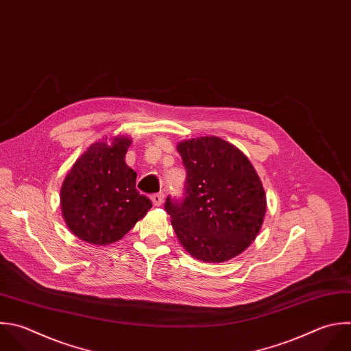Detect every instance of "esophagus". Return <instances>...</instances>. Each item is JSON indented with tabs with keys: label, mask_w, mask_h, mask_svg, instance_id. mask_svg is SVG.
Masks as SVG:
<instances>
[{
	"label": "esophagus",
	"mask_w": 351,
	"mask_h": 351,
	"mask_svg": "<svg viewBox=\"0 0 351 351\" xmlns=\"http://www.w3.org/2000/svg\"><path fill=\"white\" fill-rule=\"evenodd\" d=\"M151 200H152V203H154L155 207H159V206H162V203H163V200H165V195H163V193H156V195H154V196L151 197Z\"/></svg>",
	"instance_id": "esophagus-1"
}]
</instances>
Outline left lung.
Instances as JSON below:
<instances>
[{"mask_svg": "<svg viewBox=\"0 0 351 351\" xmlns=\"http://www.w3.org/2000/svg\"><path fill=\"white\" fill-rule=\"evenodd\" d=\"M186 170L185 197L165 210L178 241L193 258L226 262L258 236L266 214V193L248 158L233 144L204 136L177 144Z\"/></svg>", "mask_w": 351, "mask_h": 351, "instance_id": "1", "label": "left lung"}]
</instances>
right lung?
<instances>
[{"label": "right lung", "instance_id": "1", "mask_svg": "<svg viewBox=\"0 0 351 351\" xmlns=\"http://www.w3.org/2000/svg\"><path fill=\"white\" fill-rule=\"evenodd\" d=\"M130 144L128 136L93 143L62 184L63 218L85 243L110 245L121 240L152 207L136 189L137 173L125 162Z\"/></svg>", "mask_w": 351, "mask_h": 351}]
</instances>
